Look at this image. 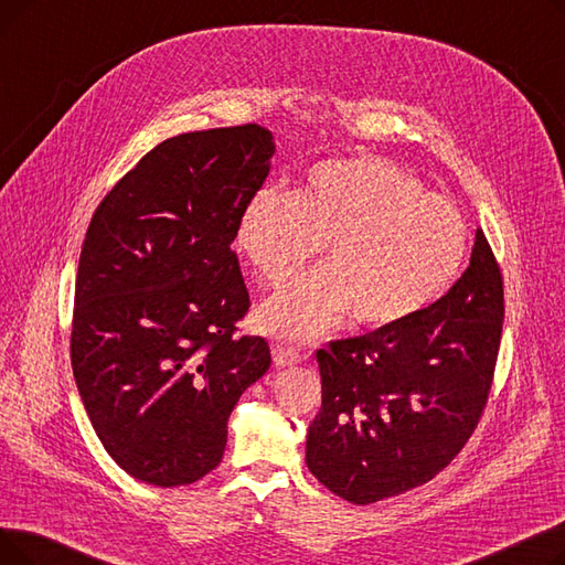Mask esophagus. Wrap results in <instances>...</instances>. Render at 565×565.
I'll list each match as a JSON object with an SVG mask.
<instances>
[{
  "label": "esophagus",
  "instance_id": "esophagus-1",
  "mask_svg": "<svg viewBox=\"0 0 565 565\" xmlns=\"http://www.w3.org/2000/svg\"><path fill=\"white\" fill-rule=\"evenodd\" d=\"M273 358H275L277 366H295V364L302 360V354L295 350V348H290V345H275L273 348Z\"/></svg>",
  "mask_w": 565,
  "mask_h": 565
}]
</instances>
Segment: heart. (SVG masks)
Masks as SVG:
<instances>
[{"label":"heart","mask_w":565,"mask_h":565,"mask_svg":"<svg viewBox=\"0 0 565 565\" xmlns=\"http://www.w3.org/2000/svg\"><path fill=\"white\" fill-rule=\"evenodd\" d=\"M235 247L270 286H284L324 247V267L267 300L258 324L311 341L348 313L352 328L387 332L449 290L467 252L460 207L380 158L328 160L290 194L260 188L243 205Z\"/></svg>","instance_id":"heart-1"}]
</instances>
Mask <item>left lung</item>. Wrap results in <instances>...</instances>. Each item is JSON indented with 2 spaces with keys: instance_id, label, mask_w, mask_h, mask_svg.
<instances>
[{
  "instance_id": "8db88e82",
  "label": "left lung",
  "mask_w": 565,
  "mask_h": 565,
  "mask_svg": "<svg viewBox=\"0 0 565 565\" xmlns=\"http://www.w3.org/2000/svg\"><path fill=\"white\" fill-rule=\"evenodd\" d=\"M501 324V267L477 228L469 267L417 318L316 352L322 405L307 435L309 471L360 507L435 479L481 422Z\"/></svg>"
}]
</instances>
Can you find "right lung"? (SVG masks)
I'll return each mask as SVG.
<instances>
[{
	"label": "right lung",
	"mask_w": 565,
	"mask_h": 565,
	"mask_svg": "<svg viewBox=\"0 0 565 565\" xmlns=\"http://www.w3.org/2000/svg\"><path fill=\"white\" fill-rule=\"evenodd\" d=\"M273 153V132L256 124L164 139L86 228L73 375L105 451L143 483L213 471L231 409L270 369L267 341L237 334L252 302L231 243Z\"/></svg>",
	"instance_id": "obj_1"
}]
</instances>
